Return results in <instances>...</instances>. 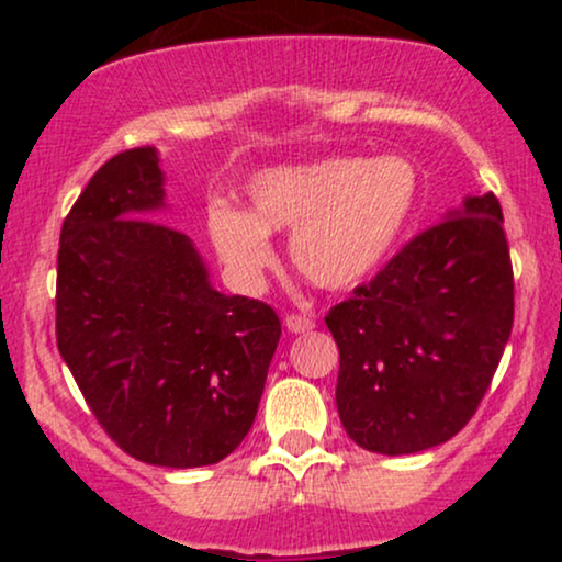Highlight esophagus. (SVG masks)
I'll return each instance as SVG.
<instances>
[{"instance_id": "esophagus-1", "label": "esophagus", "mask_w": 562, "mask_h": 562, "mask_svg": "<svg viewBox=\"0 0 562 562\" xmlns=\"http://www.w3.org/2000/svg\"><path fill=\"white\" fill-rule=\"evenodd\" d=\"M285 327H288V333H308V330H314V319L312 317H301V314H288L285 317Z\"/></svg>"}]
</instances>
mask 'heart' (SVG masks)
<instances>
[{
    "instance_id": "b5f03b06",
    "label": "heart",
    "mask_w": 562,
    "mask_h": 562,
    "mask_svg": "<svg viewBox=\"0 0 562 562\" xmlns=\"http://www.w3.org/2000/svg\"><path fill=\"white\" fill-rule=\"evenodd\" d=\"M248 211L211 205L205 216L218 259L256 282L272 263L269 232H290V261L312 285L351 290L375 277L402 243L420 179L396 156H338L280 166L248 182Z\"/></svg>"
}]
</instances>
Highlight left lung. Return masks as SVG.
<instances>
[{
  "mask_svg": "<svg viewBox=\"0 0 562 562\" xmlns=\"http://www.w3.org/2000/svg\"><path fill=\"white\" fill-rule=\"evenodd\" d=\"M513 312L499 200L470 195L325 317L346 434L389 457L460 434L499 367Z\"/></svg>",
  "mask_w": 562,
  "mask_h": 562,
  "instance_id": "left-lung-1",
  "label": "left lung"
}]
</instances>
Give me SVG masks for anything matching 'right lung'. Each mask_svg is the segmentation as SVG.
<instances>
[{
  "instance_id": "right-lung-1",
  "label": "right lung",
  "mask_w": 562,
  "mask_h": 562,
  "mask_svg": "<svg viewBox=\"0 0 562 562\" xmlns=\"http://www.w3.org/2000/svg\"><path fill=\"white\" fill-rule=\"evenodd\" d=\"M156 147L119 153L60 229L57 348L105 434L160 468L216 465L256 420L280 344L272 306L224 295L166 209Z\"/></svg>"
}]
</instances>
